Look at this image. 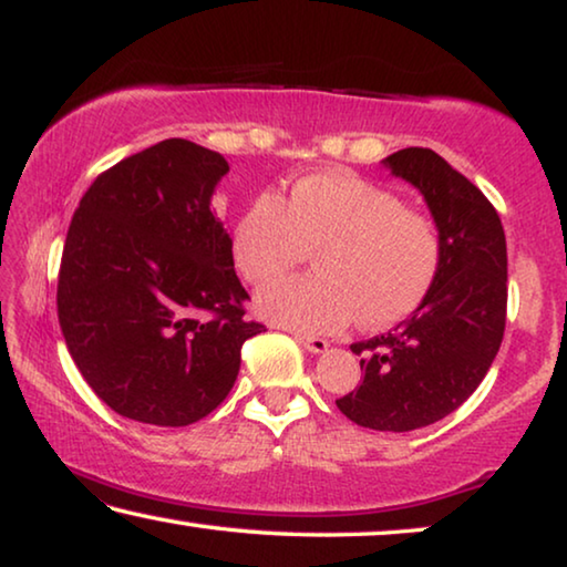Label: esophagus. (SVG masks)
<instances>
[{
  "label": "esophagus",
  "instance_id": "esophagus-1",
  "mask_svg": "<svg viewBox=\"0 0 567 567\" xmlns=\"http://www.w3.org/2000/svg\"><path fill=\"white\" fill-rule=\"evenodd\" d=\"M296 342H299L301 347H307V350H309V352H313V354H321V352H327V350H329V342H327V339H321V337L296 334Z\"/></svg>",
  "mask_w": 567,
  "mask_h": 567
}]
</instances>
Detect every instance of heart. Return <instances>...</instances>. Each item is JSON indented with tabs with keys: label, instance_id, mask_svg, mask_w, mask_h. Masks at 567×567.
Returning <instances> with one entry per match:
<instances>
[{
	"label": "heart",
	"instance_id": "heart-1",
	"mask_svg": "<svg viewBox=\"0 0 567 567\" xmlns=\"http://www.w3.org/2000/svg\"><path fill=\"white\" fill-rule=\"evenodd\" d=\"M233 264L250 284L284 276L317 250V276L268 284L266 319L303 334H332L357 317L390 327L421 307L439 276L443 243L429 215L350 172H317L289 193L250 199L233 225Z\"/></svg>",
	"mask_w": 567,
	"mask_h": 567
}]
</instances>
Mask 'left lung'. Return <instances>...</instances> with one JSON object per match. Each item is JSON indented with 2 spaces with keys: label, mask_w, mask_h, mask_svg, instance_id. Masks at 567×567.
<instances>
[{
  "label": "left lung",
  "mask_w": 567,
  "mask_h": 567,
  "mask_svg": "<svg viewBox=\"0 0 567 567\" xmlns=\"http://www.w3.org/2000/svg\"><path fill=\"white\" fill-rule=\"evenodd\" d=\"M382 164L423 195L443 258L411 317L352 344L362 382L337 408L364 429L405 433L454 413L489 372L507 321V240L482 189L433 150L408 146Z\"/></svg>",
  "instance_id": "left-lung-1"
}]
</instances>
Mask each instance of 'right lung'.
<instances>
[{
  "instance_id": "1",
  "label": "right lung",
  "mask_w": 567,
  "mask_h": 567,
  "mask_svg": "<svg viewBox=\"0 0 567 567\" xmlns=\"http://www.w3.org/2000/svg\"><path fill=\"white\" fill-rule=\"evenodd\" d=\"M223 154L164 138L95 177L68 228L58 319L93 393L118 415L189 425L213 413L264 332L210 210Z\"/></svg>"
}]
</instances>
